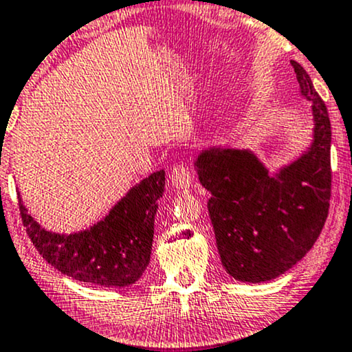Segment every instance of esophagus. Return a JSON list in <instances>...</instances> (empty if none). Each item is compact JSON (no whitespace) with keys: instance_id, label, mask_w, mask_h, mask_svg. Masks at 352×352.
<instances>
[{"instance_id":"34e87169","label":"esophagus","mask_w":352,"mask_h":352,"mask_svg":"<svg viewBox=\"0 0 352 352\" xmlns=\"http://www.w3.org/2000/svg\"><path fill=\"white\" fill-rule=\"evenodd\" d=\"M169 179H171L173 186L176 189H181V191H184V189H189L192 186L191 171H189L186 166L183 164H176L175 168H173L171 175H169Z\"/></svg>"}]
</instances>
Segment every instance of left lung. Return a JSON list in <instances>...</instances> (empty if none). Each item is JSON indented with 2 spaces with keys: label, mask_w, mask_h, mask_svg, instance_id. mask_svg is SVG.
<instances>
[{
  "label": "left lung",
  "mask_w": 352,
  "mask_h": 352,
  "mask_svg": "<svg viewBox=\"0 0 352 352\" xmlns=\"http://www.w3.org/2000/svg\"><path fill=\"white\" fill-rule=\"evenodd\" d=\"M291 65L313 114L306 151L274 173L248 148L208 146L195 160L199 183L211 192L208 211L221 263L243 283L271 281L301 261L329 211V114L309 74L299 63Z\"/></svg>",
  "instance_id": "8db88e82"
}]
</instances>
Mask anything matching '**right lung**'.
<instances>
[{"mask_svg":"<svg viewBox=\"0 0 352 352\" xmlns=\"http://www.w3.org/2000/svg\"><path fill=\"white\" fill-rule=\"evenodd\" d=\"M163 169L136 183L93 226L76 232L43 228L23 204L19 212L39 254L76 281L104 287L131 286L151 259L157 199L164 192Z\"/></svg>","mask_w":352,"mask_h":352,"instance_id":"right-lung-1","label":"right lung"}]
</instances>
